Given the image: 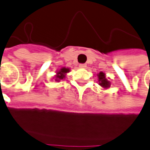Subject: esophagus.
Wrapping results in <instances>:
<instances>
[{
    "mask_svg": "<svg viewBox=\"0 0 150 150\" xmlns=\"http://www.w3.org/2000/svg\"><path fill=\"white\" fill-rule=\"evenodd\" d=\"M86 64H84V63H81L80 65H79V67L80 68H85L86 67Z\"/></svg>",
    "mask_w": 150,
    "mask_h": 150,
    "instance_id": "obj_1",
    "label": "esophagus"
}]
</instances>
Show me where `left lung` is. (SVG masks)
<instances>
[{"label":"left lung","mask_w":150,"mask_h":150,"mask_svg":"<svg viewBox=\"0 0 150 150\" xmlns=\"http://www.w3.org/2000/svg\"><path fill=\"white\" fill-rule=\"evenodd\" d=\"M98 82H99V85L101 86L103 88H109L111 86V82L106 78L105 74H104L102 71H100L99 74H98Z\"/></svg>","instance_id":"left-lung-1"}]
</instances>
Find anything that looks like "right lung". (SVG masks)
<instances>
[{"instance_id":"right-lung-1","label":"right lung","mask_w":150,"mask_h":150,"mask_svg":"<svg viewBox=\"0 0 150 150\" xmlns=\"http://www.w3.org/2000/svg\"><path fill=\"white\" fill-rule=\"evenodd\" d=\"M69 68H66V67L61 68L59 71L56 72V75L55 76V81L59 82V81L63 80V79L66 77V74H67V73H69Z\"/></svg>"}]
</instances>
